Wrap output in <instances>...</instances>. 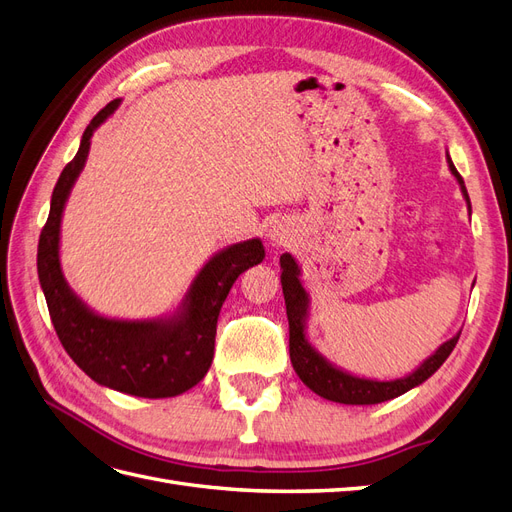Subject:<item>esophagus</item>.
<instances>
[{"instance_id":"esophagus-1","label":"esophagus","mask_w":512,"mask_h":512,"mask_svg":"<svg viewBox=\"0 0 512 512\" xmlns=\"http://www.w3.org/2000/svg\"><path fill=\"white\" fill-rule=\"evenodd\" d=\"M269 241H273V245H286L290 241V232L286 226L275 224L269 228Z\"/></svg>"}]
</instances>
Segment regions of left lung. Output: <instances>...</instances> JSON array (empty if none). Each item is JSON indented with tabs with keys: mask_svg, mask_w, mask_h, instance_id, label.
Segmentation results:
<instances>
[{
	"mask_svg": "<svg viewBox=\"0 0 512 512\" xmlns=\"http://www.w3.org/2000/svg\"><path fill=\"white\" fill-rule=\"evenodd\" d=\"M446 162L451 175L457 179L459 190L466 198L468 211L470 207V196L466 190V183H463L461 175L448 156L446 151ZM282 265V290H284V301H286V314H288V329H290V361L297 376L303 380L305 386H309L316 395L335 401V404H346V406H371V404H382L386 399H393L408 393L414 386L423 384L429 376L436 374L440 365L448 359V354L453 352L459 333L453 335L448 342H444L436 352L418 365L412 374L395 380H374V378H363L354 376L350 371L333 365L327 356H322L312 342L307 339V320H309V294L301 282V267L299 262L294 260L292 254H282L280 258Z\"/></svg>",
	"mask_w": 512,
	"mask_h": 512,
	"instance_id": "8db88e82",
	"label": "left lung"
}]
</instances>
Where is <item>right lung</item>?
Returning <instances> with one entry per match:
<instances>
[{"mask_svg":"<svg viewBox=\"0 0 512 512\" xmlns=\"http://www.w3.org/2000/svg\"><path fill=\"white\" fill-rule=\"evenodd\" d=\"M119 104L121 100L108 102L91 119L79 151L61 170L51 196L49 220L40 232L38 277L61 346L91 380L134 397H175L207 376L220 309L237 277L265 258V245L254 237L215 252L200 267L181 303L164 316L123 320L94 312L70 288L61 269V218L85 168L91 136Z\"/></svg>","mask_w":512,"mask_h":512,"instance_id":"right-lung-1","label":"right lung"}]
</instances>
